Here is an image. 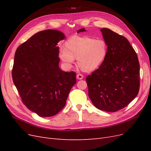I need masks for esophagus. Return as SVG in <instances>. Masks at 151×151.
I'll return each mask as SVG.
<instances>
[{"mask_svg": "<svg viewBox=\"0 0 151 151\" xmlns=\"http://www.w3.org/2000/svg\"><path fill=\"white\" fill-rule=\"evenodd\" d=\"M76 77H77V79H79V80L83 79V77H84L83 75V74H77Z\"/></svg>", "mask_w": 151, "mask_h": 151, "instance_id": "esophagus-1", "label": "esophagus"}]
</instances>
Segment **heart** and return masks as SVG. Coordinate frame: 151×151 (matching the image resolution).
I'll use <instances>...</instances> for the list:
<instances>
[{"label":"heart","mask_w":151,"mask_h":151,"mask_svg":"<svg viewBox=\"0 0 151 151\" xmlns=\"http://www.w3.org/2000/svg\"><path fill=\"white\" fill-rule=\"evenodd\" d=\"M107 53V44L103 40L89 36H72L65 42V47L60 48L58 57L68 67H71L77 58L81 69L89 72L102 65Z\"/></svg>","instance_id":"obj_1"}]
</instances>
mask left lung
<instances>
[{
	"label": "left lung",
	"mask_w": 151,
	"mask_h": 151,
	"mask_svg": "<svg viewBox=\"0 0 151 151\" xmlns=\"http://www.w3.org/2000/svg\"><path fill=\"white\" fill-rule=\"evenodd\" d=\"M100 31L108 46L107 56L102 65L86 77L88 95L98 109L115 112L126 107L139 93V62L125 37L108 28ZM83 31L85 28L77 33Z\"/></svg>",
	"instance_id": "left-lung-1"
}]
</instances>
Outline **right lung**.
Here are the masks:
<instances>
[{
    "label": "right lung",
    "mask_w": 151,
    "mask_h": 151,
    "mask_svg": "<svg viewBox=\"0 0 151 151\" xmlns=\"http://www.w3.org/2000/svg\"><path fill=\"white\" fill-rule=\"evenodd\" d=\"M65 36L58 30L40 31L17 48L12 76L25 106L40 116L55 115L65 106L76 83L74 72L58 66L57 43Z\"/></svg>",
    "instance_id": "1"
}]
</instances>
